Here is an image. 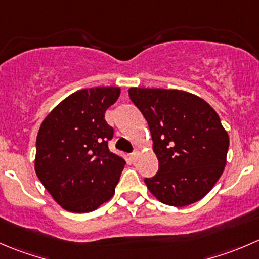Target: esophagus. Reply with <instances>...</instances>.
<instances>
[{
	"label": "esophagus",
	"instance_id": "obj_1",
	"mask_svg": "<svg viewBox=\"0 0 259 259\" xmlns=\"http://www.w3.org/2000/svg\"><path fill=\"white\" fill-rule=\"evenodd\" d=\"M139 154H140V149H135L134 152L132 153V159L137 160L138 157H139Z\"/></svg>",
	"mask_w": 259,
	"mask_h": 259
}]
</instances>
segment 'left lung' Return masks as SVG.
<instances>
[{"label":"left lung","instance_id":"obj_1","mask_svg":"<svg viewBox=\"0 0 259 259\" xmlns=\"http://www.w3.org/2000/svg\"><path fill=\"white\" fill-rule=\"evenodd\" d=\"M149 126L159 168L144 178L150 192L170 206L199 201L214 187L227 163L229 137L214 109L180 90L129 89Z\"/></svg>","mask_w":259,"mask_h":259}]
</instances>
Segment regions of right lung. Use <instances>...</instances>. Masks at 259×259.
Listing matches in <instances>:
<instances>
[{
  "label": "right lung",
  "mask_w": 259,
  "mask_h": 259,
  "mask_svg": "<svg viewBox=\"0 0 259 259\" xmlns=\"http://www.w3.org/2000/svg\"><path fill=\"white\" fill-rule=\"evenodd\" d=\"M119 96V87L77 91L54 107L40 126L35 172L63 209L94 211L114 195L125 160L110 152L114 127L105 112Z\"/></svg>",
  "instance_id": "right-lung-1"
}]
</instances>
